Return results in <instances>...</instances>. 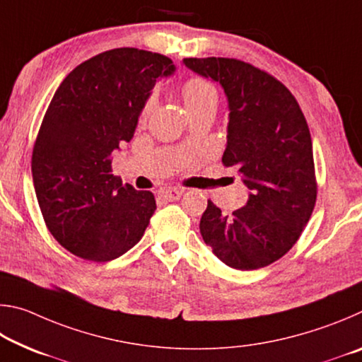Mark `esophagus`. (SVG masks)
<instances>
[{
    "instance_id": "obj_1",
    "label": "esophagus",
    "mask_w": 362,
    "mask_h": 362,
    "mask_svg": "<svg viewBox=\"0 0 362 362\" xmlns=\"http://www.w3.org/2000/svg\"><path fill=\"white\" fill-rule=\"evenodd\" d=\"M182 193H183V189H180V188H166V189H161V192H159V196L166 201H177V199H180Z\"/></svg>"
}]
</instances>
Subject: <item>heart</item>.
Listing matches in <instances>:
<instances>
[{
  "label": "heart",
  "mask_w": 362,
  "mask_h": 362,
  "mask_svg": "<svg viewBox=\"0 0 362 362\" xmlns=\"http://www.w3.org/2000/svg\"><path fill=\"white\" fill-rule=\"evenodd\" d=\"M182 97L183 103L188 113H193L196 110L217 105V90L214 88L211 81H207L204 78L194 76L185 81L182 88ZM153 107H155V95H151L145 103V115H148Z\"/></svg>",
  "instance_id": "heart-1"
}]
</instances>
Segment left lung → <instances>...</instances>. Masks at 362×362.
<instances>
[{"instance_id": "1", "label": "left lung", "mask_w": 362, "mask_h": 362, "mask_svg": "<svg viewBox=\"0 0 362 362\" xmlns=\"http://www.w3.org/2000/svg\"><path fill=\"white\" fill-rule=\"evenodd\" d=\"M183 65L222 86L230 110L222 163L236 168L249 189L246 206L233 216L207 201L201 236L225 265L267 267L289 252L315 209L308 124L289 89L250 64L207 57Z\"/></svg>"}]
</instances>
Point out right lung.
<instances>
[{"label":"right lung","instance_id":"add662e5","mask_svg":"<svg viewBox=\"0 0 362 362\" xmlns=\"http://www.w3.org/2000/svg\"><path fill=\"white\" fill-rule=\"evenodd\" d=\"M174 71L161 54L112 49L78 65L54 94L32 174L47 228L71 254L110 262L142 240L155 196L122 185L112 174V155L131 142L158 79Z\"/></svg>","mask_w":362,"mask_h":362}]
</instances>
